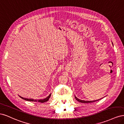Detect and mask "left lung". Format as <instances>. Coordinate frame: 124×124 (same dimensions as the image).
Wrapping results in <instances>:
<instances>
[{
	"instance_id": "left-lung-1",
	"label": "left lung",
	"mask_w": 124,
	"mask_h": 124,
	"mask_svg": "<svg viewBox=\"0 0 124 124\" xmlns=\"http://www.w3.org/2000/svg\"><path fill=\"white\" fill-rule=\"evenodd\" d=\"M112 44H113V43H112ZM75 98H76V99L77 100V101H78V102H81V103H91V102H95V101H98V100H100L101 99H102V98H101V99H98V100H93V101H84V100H80V99H78L77 97H76L75 96Z\"/></svg>"
}]
</instances>
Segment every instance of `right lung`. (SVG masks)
<instances>
[{"instance_id":"1","label":"right lung","mask_w":124,"mask_h":124,"mask_svg":"<svg viewBox=\"0 0 124 124\" xmlns=\"http://www.w3.org/2000/svg\"><path fill=\"white\" fill-rule=\"evenodd\" d=\"M51 94H50V95L47 96L46 98H44V99H39V100H37V99H28V98H23V97H22L20 96H19L22 99H23L25 100H27V101H35V102H41V103H43V102H46V101H47L48 100V99H49V98H50L51 97Z\"/></svg>"}]
</instances>
